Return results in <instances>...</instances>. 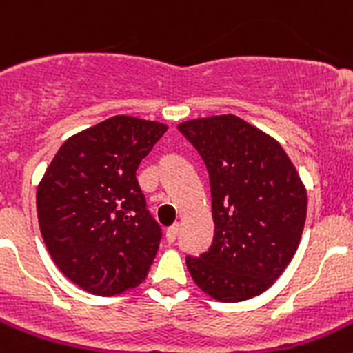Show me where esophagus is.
<instances>
[{
    "label": "esophagus",
    "mask_w": 353,
    "mask_h": 353,
    "mask_svg": "<svg viewBox=\"0 0 353 353\" xmlns=\"http://www.w3.org/2000/svg\"><path fill=\"white\" fill-rule=\"evenodd\" d=\"M179 230H180L179 224H173V226L166 230V240L170 242V244H173L174 240H176V236H179Z\"/></svg>",
    "instance_id": "esophagus-1"
}]
</instances>
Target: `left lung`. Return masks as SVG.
<instances>
[{
    "mask_svg": "<svg viewBox=\"0 0 353 353\" xmlns=\"http://www.w3.org/2000/svg\"><path fill=\"white\" fill-rule=\"evenodd\" d=\"M179 130L210 176L214 240L187 256L191 277L212 299L256 297L285 272L301 242L307 192L283 146L235 114L196 118Z\"/></svg>",
    "mask_w": 353,
    "mask_h": 353,
    "instance_id": "1",
    "label": "left lung"
}]
</instances>
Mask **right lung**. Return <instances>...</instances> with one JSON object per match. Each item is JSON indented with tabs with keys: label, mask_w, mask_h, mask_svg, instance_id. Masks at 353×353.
<instances>
[{
	"label": "right lung",
	"mask_w": 353,
	"mask_h": 353,
	"mask_svg": "<svg viewBox=\"0 0 353 353\" xmlns=\"http://www.w3.org/2000/svg\"><path fill=\"white\" fill-rule=\"evenodd\" d=\"M168 125L117 114L74 134L37 187L42 239L74 285L101 297L148 276L161 228L146 210L136 170Z\"/></svg>",
	"instance_id": "obj_1"
}]
</instances>
